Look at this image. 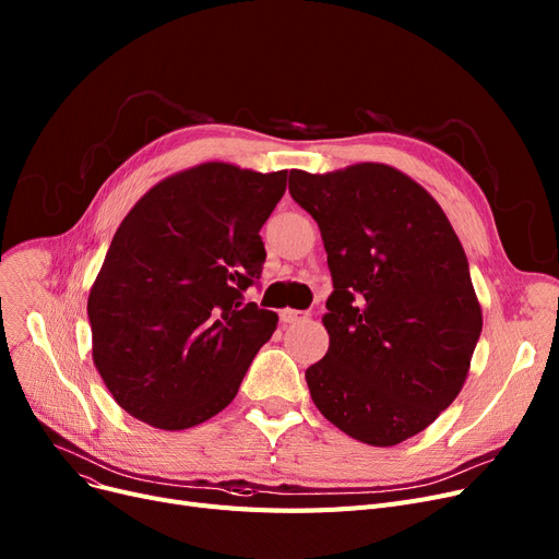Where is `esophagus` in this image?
<instances>
[{"instance_id": "1", "label": "esophagus", "mask_w": 559, "mask_h": 559, "mask_svg": "<svg viewBox=\"0 0 559 559\" xmlns=\"http://www.w3.org/2000/svg\"><path fill=\"white\" fill-rule=\"evenodd\" d=\"M306 317H308V312H304V310H295V308L281 310V321H283V324H297V321H304Z\"/></svg>"}]
</instances>
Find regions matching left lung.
Returning <instances> with one entry per match:
<instances>
[{"label":"left lung","mask_w":559,"mask_h":559,"mask_svg":"<svg viewBox=\"0 0 559 559\" xmlns=\"http://www.w3.org/2000/svg\"><path fill=\"white\" fill-rule=\"evenodd\" d=\"M319 224L333 295L326 356L306 371L317 409L369 447H396L460 394L483 310L466 253L417 181L383 163L289 171Z\"/></svg>","instance_id":"1"}]
</instances>
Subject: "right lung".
<instances>
[{"instance_id": "add662e5", "label": "right lung", "mask_w": 559, "mask_h": 559, "mask_svg": "<svg viewBox=\"0 0 559 559\" xmlns=\"http://www.w3.org/2000/svg\"><path fill=\"white\" fill-rule=\"evenodd\" d=\"M287 171L201 163L146 192L117 228L87 297L93 360L122 409L160 430L209 421L235 399L276 312L245 304L260 228Z\"/></svg>"}]
</instances>
